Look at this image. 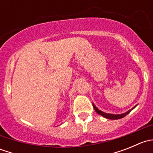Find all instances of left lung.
<instances>
[{
	"mask_svg": "<svg viewBox=\"0 0 153 153\" xmlns=\"http://www.w3.org/2000/svg\"><path fill=\"white\" fill-rule=\"evenodd\" d=\"M136 106H134V107H132V109H129V110H128L127 112H125V113L118 114V115H114V114L105 113V112H102V111L99 110V109H98V108H97L96 106H95V104H93V107H94V109H95V112H96L97 113L99 114V115H102V116L104 117V118H108V119H111V120H116V119H120V118H124V117L126 116V115H127V114H129V112H131V110H132V109H133L134 108H135Z\"/></svg>",
	"mask_w": 153,
	"mask_h": 153,
	"instance_id": "left-lung-1",
	"label": "left lung"
}]
</instances>
